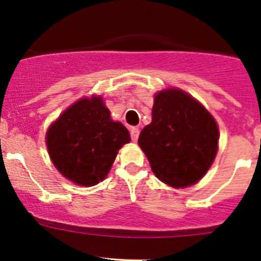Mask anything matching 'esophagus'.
Here are the masks:
<instances>
[{"label": "esophagus", "instance_id": "esophagus-1", "mask_svg": "<svg viewBox=\"0 0 261 261\" xmlns=\"http://www.w3.org/2000/svg\"><path fill=\"white\" fill-rule=\"evenodd\" d=\"M139 134H140V130L138 127H133L130 130V135H131V140H133L134 142L135 141H138V139H139Z\"/></svg>", "mask_w": 261, "mask_h": 261}]
</instances>
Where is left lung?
I'll return each instance as SVG.
<instances>
[{
    "instance_id": "obj_1",
    "label": "left lung",
    "mask_w": 261,
    "mask_h": 261,
    "mask_svg": "<svg viewBox=\"0 0 261 261\" xmlns=\"http://www.w3.org/2000/svg\"><path fill=\"white\" fill-rule=\"evenodd\" d=\"M218 141L214 117L177 89L155 96L152 121L139 136L153 174L172 188L193 185L206 174L218 152Z\"/></svg>"
}]
</instances>
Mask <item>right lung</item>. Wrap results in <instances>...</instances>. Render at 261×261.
<instances>
[{
    "label": "right lung",
    "mask_w": 261,
    "mask_h": 261,
    "mask_svg": "<svg viewBox=\"0 0 261 261\" xmlns=\"http://www.w3.org/2000/svg\"><path fill=\"white\" fill-rule=\"evenodd\" d=\"M130 142L127 128L112 121L102 98H82L48 128L50 158L66 179L82 186L102 181L122 145Z\"/></svg>",
    "instance_id": "right-lung-1"
}]
</instances>
